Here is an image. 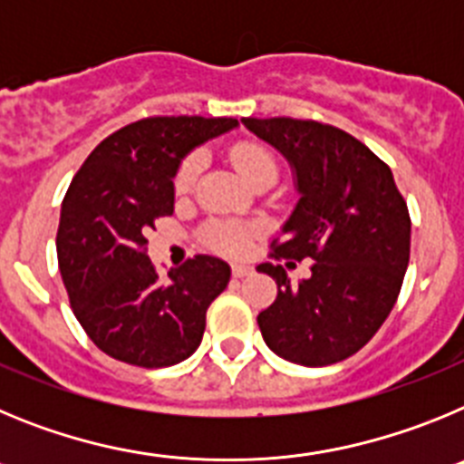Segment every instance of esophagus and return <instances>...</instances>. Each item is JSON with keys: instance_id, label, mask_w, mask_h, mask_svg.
<instances>
[{"instance_id": "1", "label": "esophagus", "mask_w": 464, "mask_h": 464, "mask_svg": "<svg viewBox=\"0 0 464 464\" xmlns=\"http://www.w3.org/2000/svg\"><path fill=\"white\" fill-rule=\"evenodd\" d=\"M253 267L248 265H232V276L235 278H244V276H251Z\"/></svg>"}]
</instances>
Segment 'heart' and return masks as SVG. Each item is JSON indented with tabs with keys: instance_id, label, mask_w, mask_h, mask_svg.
Segmentation results:
<instances>
[{
	"instance_id": "heart-1",
	"label": "heart",
	"mask_w": 464,
	"mask_h": 464,
	"mask_svg": "<svg viewBox=\"0 0 464 464\" xmlns=\"http://www.w3.org/2000/svg\"><path fill=\"white\" fill-rule=\"evenodd\" d=\"M232 165L237 167L241 179L248 183L262 174H276V162H274L272 153L267 149H262L260 143H237L235 149H232ZM197 174H199V158L192 155V158H188L183 162L179 174H176V190L186 192L195 183ZM251 227L235 223V220H216V223H208L207 229H204L207 244L211 248H216V251L229 253V256L244 253L248 248V244H251Z\"/></svg>"
}]
</instances>
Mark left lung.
Here are the masks:
<instances>
[{"label":"left lung","instance_id":"left-lung-1","mask_svg":"<svg viewBox=\"0 0 464 464\" xmlns=\"http://www.w3.org/2000/svg\"><path fill=\"white\" fill-rule=\"evenodd\" d=\"M293 169V213L274 241L285 267L315 260L311 276L290 283L281 265L257 272L278 295L257 315L262 339L278 358L325 367L358 353L400 295L411 248V220L391 167L364 143L315 121L241 118Z\"/></svg>","mask_w":464,"mask_h":464}]
</instances>
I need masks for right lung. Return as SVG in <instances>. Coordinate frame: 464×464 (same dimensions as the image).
<instances>
[{
	"label": "right lung",
	"mask_w": 464,
	"mask_h": 464,
	"mask_svg": "<svg viewBox=\"0 0 464 464\" xmlns=\"http://www.w3.org/2000/svg\"><path fill=\"white\" fill-rule=\"evenodd\" d=\"M237 118H143L97 146L63 202L57 260L73 315L106 355L146 370L183 362L202 343L207 309L229 283L220 257L155 274L149 229L174 213V179Z\"/></svg>",
	"instance_id": "right-lung-1"
}]
</instances>
